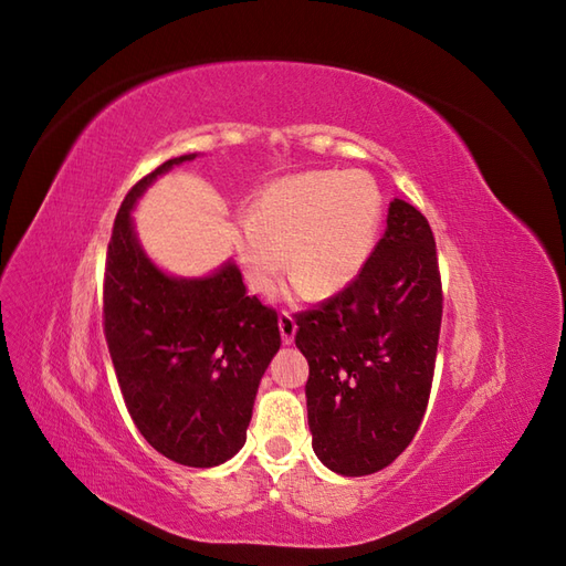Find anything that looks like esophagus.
<instances>
[{"mask_svg":"<svg viewBox=\"0 0 566 566\" xmlns=\"http://www.w3.org/2000/svg\"><path fill=\"white\" fill-rule=\"evenodd\" d=\"M279 331H281L283 345H293L295 333H297V323H295V318L290 316L287 312H283V314L279 316Z\"/></svg>","mask_w":566,"mask_h":566,"instance_id":"obj_1","label":"esophagus"}]
</instances>
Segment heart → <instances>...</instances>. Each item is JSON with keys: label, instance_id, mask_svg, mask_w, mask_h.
<instances>
[{"label": "heart", "instance_id": "1", "mask_svg": "<svg viewBox=\"0 0 566 566\" xmlns=\"http://www.w3.org/2000/svg\"><path fill=\"white\" fill-rule=\"evenodd\" d=\"M382 212V191L368 172L312 169L262 188L252 214L233 221V248L256 293L279 287L287 260L297 287L331 297L361 276Z\"/></svg>", "mask_w": 566, "mask_h": 566}]
</instances>
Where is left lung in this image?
Segmentation results:
<instances>
[{
    "label": "left lung",
    "mask_w": 566,
    "mask_h": 566,
    "mask_svg": "<svg viewBox=\"0 0 566 566\" xmlns=\"http://www.w3.org/2000/svg\"><path fill=\"white\" fill-rule=\"evenodd\" d=\"M297 325L314 453L342 476L385 470L424 416L441 328L434 235L413 205L389 202L361 276Z\"/></svg>",
    "instance_id": "1"
}]
</instances>
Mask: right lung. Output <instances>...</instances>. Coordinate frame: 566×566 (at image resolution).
<instances>
[{"mask_svg":"<svg viewBox=\"0 0 566 566\" xmlns=\"http://www.w3.org/2000/svg\"><path fill=\"white\" fill-rule=\"evenodd\" d=\"M196 158L186 153L163 163L123 200L106 256L104 331L136 430L179 465L217 468L243 449L281 333L276 312L245 295L235 262L208 276H172L136 235V200Z\"/></svg>","mask_w":566,"mask_h":566,"instance_id":"obj_1","label":"right lung"}]
</instances>
